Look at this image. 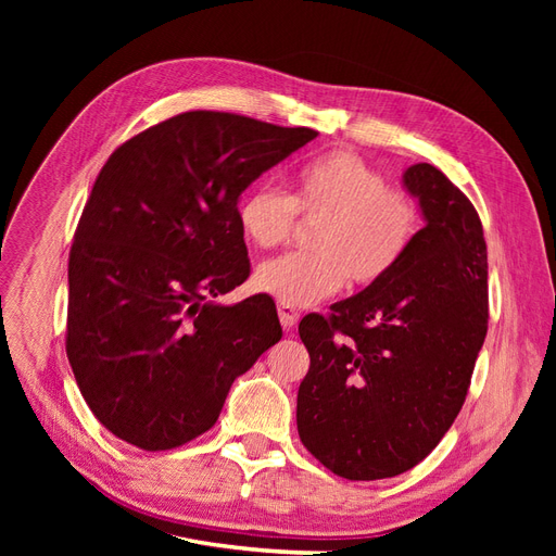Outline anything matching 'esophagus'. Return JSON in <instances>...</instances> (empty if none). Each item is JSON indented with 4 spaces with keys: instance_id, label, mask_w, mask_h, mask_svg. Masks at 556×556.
<instances>
[{
    "instance_id": "1",
    "label": "esophagus",
    "mask_w": 556,
    "mask_h": 556,
    "mask_svg": "<svg viewBox=\"0 0 556 556\" xmlns=\"http://www.w3.org/2000/svg\"><path fill=\"white\" fill-rule=\"evenodd\" d=\"M278 317H280V325L285 331H292L299 323V313L285 304H278Z\"/></svg>"
}]
</instances>
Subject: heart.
I'll use <instances>...</instances> for the list:
<instances>
[{"instance_id":"obj_1","label":"heart","mask_w":556,"mask_h":556,"mask_svg":"<svg viewBox=\"0 0 556 556\" xmlns=\"http://www.w3.org/2000/svg\"><path fill=\"white\" fill-rule=\"evenodd\" d=\"M296 215L317 226L311 252L264 262L255 288L290 308L315 306L341 292L374 288L410 252L422 217L417 201L352 150H329L292 174L290 197L271 185H252L237 204L241 237L255 250H274L296 231Z\"/></svg>"}]
</instances>
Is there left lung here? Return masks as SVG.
I'll list each match as a JSON object with an SVG mask.
<instances>
[{"label": "left lung", "mask_w": 556, "mask_h": 556, "mask_svg": "<svg viewBox=\"0 0 556 556\" xmlns=\"http://www.w3.org/2000/svg\"><path fill=\"white\" fill-rule=\"evenodd\" d=\"M427 225L396 271L299 323L311 368L296 429L348 480L406 473L459 415L486 336V243L478 211L441 169L403 174Z\"/></svg>", "instance_id": "1"}]
</instances>
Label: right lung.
I'll list each match as a JSON object with an SVG mask.
<instances>
[{"label":"right lung","mask_w":556,"mask_h":556,"mask_svg":"<svg viewBox=\"0 0 556 556\" xmlns=\"http://www.w3.org/2000/svg\"><path fill=\"white\" fill-rule=\"evenodd\" d=\"M315 137L188 111L102 166L70 252L66 357L117 439L150 452L197 439L217 422L231 382L280 341L271 299H213L250 276L241 192Z\"/></svg>","instance_id":"obj_1"}]
</instances>
